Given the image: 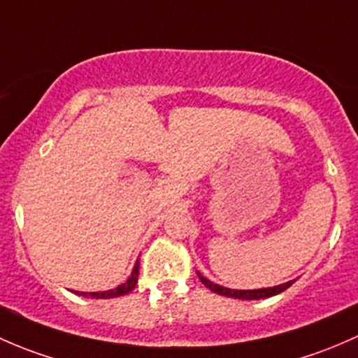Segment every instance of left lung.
I'll list each match as a JSON object with an SVG mask.
<instances>
[{
  "label": "left lung",
  "instance_id": "1",
  "mask_svg": "<svg viewBox=\"0 0 358 358\" xmlns=\"http://www.w3.org/2000/svg\"><path fill=\"white\" fill-rule=\"evenodd\" d=\"M200 281L208 288L210 291L217 294H222V296H229V298H239V300H260V298H268V296H274V294L282 293L285 289H288L294 281H288L285 285H279L274 286V288H260V289H229V288H224V286L215 285V282L208 281V279L203 278L200 272H196Z\"/></svg>",
  "mask_w": 358,
  "mask_h": 358
}]
</instances>
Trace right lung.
<instances>
[{
  "instance_id": "add662e5",
  "label": "right lung",
  "mask_w": 358,
  "mask_h": 358,
  "mask_svg": "<svg viewBox=\"0 0 358 358\" xmlns=\"http://www.w3.org/2000/svg\"><path fill=\"white\" fill-rule=\"evenodd\" d=\"M138 275H139V262H136L134 268H132V272H131V275H129L127 281H125L124 285L117 286L115 289L94 291V293H84V291H76V293L80 294V296H91V298H115V296H124V294L131 293V291L136 288V282H138Z\"/></svg>"
}]
</instances>
